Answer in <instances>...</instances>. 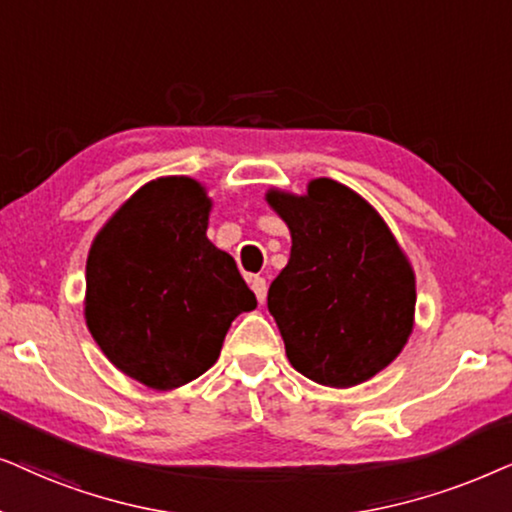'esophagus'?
Listing matches in <instances>:
<instances>
[{
    "label": "esophagus",
    "mask_w": 512,
    "mask_h": 512,
    "mask_svg": "<svg viewBox=\"0 0 512 512\" xmlns=\"http://www.w3.org/2000/svg\"><path fill=\"white\" fill-rule=\"evenodd\" d=\"M250 285H252V292H255L257 302L264 304V299H267V281H264V278H260V276H255L250 281Z\"/></svg>",
    "instance_id": "obj_1"
}]
</instances>
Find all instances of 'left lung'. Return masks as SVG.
Instances as JSON below:
<instances>
[{"mask_svg":"<svg viewBox=\"0 0 512 512\" xmlns=\"http://www.w3.org/2000/svg\"><path fill=\"white\" fill-rule=\"evenodd\" d=\"M264 199L292 238L267 295L290 365L330 388L372 379L414 330L417 276L403 245L370 201L330 177Z\"/></svg>","mask_w":512,"mask_h":512,"instance_id":"8db88e82","label":"left lung"}]
</instances>
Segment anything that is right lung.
<instances>
[{
    "mask_svg": "<svg viewBox=\"0 0 512 512\" xmlns=\"http://www.w3.org/2000/svg\"><path fill=\"white\" fill-rule=\"evenodd\" d=\"M203 182L163 175L128 196L86 260V327L105 358L154 391H175L220 358L238 313L257 306L234 257L206 236Z\"/></svg>",
    "mask_w": 512,
    "mask_h": 512,
    "instance_id": "1",
    "label": "right lung"
}]
</instances>
